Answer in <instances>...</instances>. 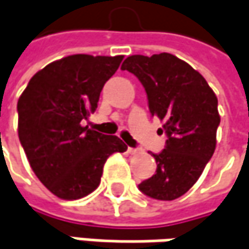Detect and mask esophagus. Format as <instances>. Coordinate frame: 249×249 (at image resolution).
I'll list each match as a JSON object with an SVG mask.
<instances>
[{"label":"esophagus","instance_id":"1","mask_svg":"<svg viewBox=\"0 0 249 249\" xmlns=\"http://www.w3.org/2000/svg\"><path fill=\"white\" fill-rule=\"evenodd\" d=\"M127 151H129L130 154H136L139 150H137V148H133V147H129V148H127Z\"/></svg>","mask_w":249,"mask_h":249}]
</instances>
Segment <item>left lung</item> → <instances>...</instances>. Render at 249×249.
Returning <instances> with one entry per match:
<instances>
[{"instance_id": "left-lung-1", "label": "left lung", "mask_w": 249, "mask_h": 249, "mask_svg": "<svg viewBox=\"0 0 249 249\" xmlns=\"http://www.w3.org/2000/svg\"><path fill=\"white\" fill-rule=\"evenodd\" d=\"M120 69L142 82L150 113L164 122L160 131L167 136L164 150L151 153L156 174L139 189L157 200H174L192 188L214 153L217 98L196 70L169 53L129 56Z\"/></svg>"}]
</instances>
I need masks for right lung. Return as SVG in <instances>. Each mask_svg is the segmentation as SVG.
I'll return each mask as SVG.
<instances>
[{
    "label": "right lung",
    "mask_w": 249,
    "mask_h": 249,
    "mask_svg": "<svg viewBox=\"0 0 249 249\" xmlns=\"http://www.w3.org/2000/svg\"><path fill=\"white\" fill-rule=\"evenodd\" d=\"M122 60L123 56L64 57L36 72L19 98L20 145L36 177L60 199H81L93 192L107 157L127 150L118 136L82 124Z\"/></svg>",
    "instance_id": "1"
}]
</instances>
